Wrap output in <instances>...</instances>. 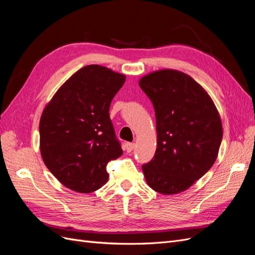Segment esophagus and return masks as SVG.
Wrapping results in <instances>:
<instances>
[{
  "label": "esophagus",
  "mask_w": 255,
  "mask_h": 255,
  "mask_svg": "<svg viewBox=\"0 0 255 255\" xmlns=\"http://www.w3.org/2000/svg\"><path fill=\"white\" fill-rule=\"evenodd\" d=\"M135 148V143H133V142H127L126 143V149H127V152H128V153H130L133 151V149Z\"/></svg>",
  "instance_id": "esophagus-1"
}]
</instances>
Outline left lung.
I'll return each instance as SVG.
<instances>
[{
    "label": "left lung",
    "instance_id": "1",
    "mask_svg": "<svg viewBox=\"0 0 255 255\" xmlns=\"http://www.w3.org/2000/svg\"><path fill=\"white\" fill-rule=\"evenodd\" d=\"M139 86L155 111L157 148L142 165L149 186L163 195L189 188L214 165L222 140L219 114L212 99L189 75L160 70Z\"/></svg>",
    "mask_w": 255,
    "mask_h": 255
}]
</instances>
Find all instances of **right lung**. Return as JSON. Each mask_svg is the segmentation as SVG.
Wrapping results in <instances>:
<instances>
[{
    "label": "right lung",
    "instance_id": "1",
    "mask_svg": "<svg viewBox=\"0 0 255 255\" xmlns=\"http://www.w3.org/2000/svg\"><path fill=\"white\" fill-rule=\"evenodd\" d=\"M126 76L89 65L74 73L45 106L39 133L45 166L67 188L89 194L109 180L106 166L122 155L110 117Z\"/></svg>",
    "mask_w": 255,
    "mask_h": 255
}]
</instances>
